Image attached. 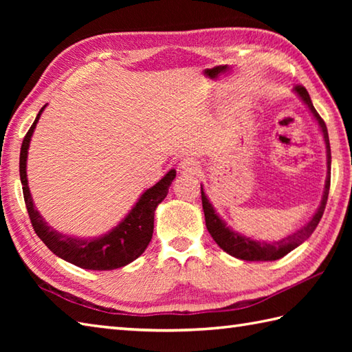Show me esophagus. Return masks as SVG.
<instances>
[{
  "mask_svg": "<svg viewBox=\"0 0 352 352\" xmlns=\"http://www.w3.org/2000/svg\"><path fill=\"white\" fill-rule=\"evenodd\" d=\"M199 162L197 159H193V157H186L180 163V170L190 172V174H195V172L199 170Z\"/></svg>",
  "mask_w": 352,
  "mask_h": 352,
  "instance_id": "1",
  "label": "esophagus"
}]
</instances>
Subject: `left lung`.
<instances>
[{"instance_id":"obj_1","label":"left lung","mask_w":352,"mask_h":352,"mask_svg":"<svg viewBox=\"0 0 352 352\" xmlns=\"http://www.w3.org/2000/svg\"><path fill=\"white\" fill-rule=\"evenodd\" d=\"M295 92L302 100L305 106L309 107L313 118L316 119L320 131H322V134H324V142L327 146V169L328 170H327L325 189H324L322 199H320V206L318 207V210L315 212V214L311 216L307 223H304L300 230H296L295 233H292L287 237L281 239V241H276V242L254 241V239L246 237L241 233H236L234 230L227 227L226 221H222L219 218V214L216 213L213 206L210 204V201H208L206 197L203 186H201V199H203V210H204V216H206V227L208 230V233H210L213 241L218 243L223 251L228 252L230 256H233L236 258L246 260V261L278 260V258L286 256V254H289L290 251H294L296 246H300L304 241H307L313 231H315V228L318 227V223L324 214L327 199H328V192H330V178H331V175H330L331 174L330 172L331 170L330 139H328V131H327V125L324 122V119L319 116L316 109L313 107V102L310 100L307 89L302 86H296Z\"/></svg>"}]
</instances>
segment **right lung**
I'll list each match as a JSON object with an SVG mask.
<instances>
[{
  "instance_id": "add662e5",
  "label": "right lung",
  "mask_w": 352,
  "mask_h": 352,
  "mask_svg": "<svg viewBox=\"0 0 352 352\" xmlns=\"http://www.w3.org/2000/svg\"><path fill=\"white\" fill-rule=\"evenodd\" d=\"M45 107L47 106H43L37 113L33 125L30 126L24 140H22L19 155L22 192H24L25 207L36 234L57 257L69 261V263L78 267L91 269V271H111V269H118L131 263L146 250L148 243L151 242L154 212L157 206L166 198L169 186L177 174L175 169H170L159 183H155L153 188L142 193L130 213L115 228H111L109 233L92 239L58 233L57 230L50 227L43 221L41 213L36 210L27 180V154L30 140H32L36 124L39 121Z\"/></svg>"
}]
</instances>
